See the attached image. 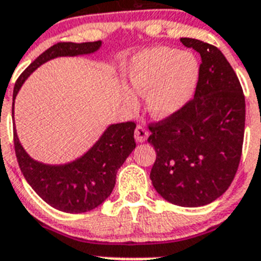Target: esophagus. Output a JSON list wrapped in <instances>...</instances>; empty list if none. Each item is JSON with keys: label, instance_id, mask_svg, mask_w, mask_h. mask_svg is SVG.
<instances>
[{"label": "esophagus", "instance_id": "1", "mask_svg": "<svg viewBox=\"0 0 261 261\" xmlns=\"http://www.w3.org/2000/svg\"><path fill=\"white\" fill-rule=\"evenodd\" d=\"M149 137V132L146 130V128L142 125H137L136 126L135 130V138L137 142H145Z\"/></svg>", "mask_w": 261, "mask_h": 261}]
</instances>
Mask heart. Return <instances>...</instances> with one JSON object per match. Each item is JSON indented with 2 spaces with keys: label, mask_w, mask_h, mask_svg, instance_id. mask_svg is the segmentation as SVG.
<instances>
[{
  "label": "heart",
  "mask_w": 261,
  "mask_h": 261,
  "mask_svg": "<svg viewBox=\"0 0 261 261\" xmlns=\"http://www.w3.org/2000/svg\"><path fill=\"white\" fill-rule=\"evenodd\" d=\"M200 66L192 53L168 47L142 52L129 68L130 90L121 91L123 103L136 108V96L145 98L146 110L156 120L179 114L195 94Z\"/></svg>",
  "instance_id": "b5f03b06"
}]
</instances>
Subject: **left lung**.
Segmentation results:
<instances>
[{
  "mask_svg": "<svg viewBox=\"0 0 261 261\" xmlns=\"http://www.w3.org/2000/svg\"><path fill=\"white\" fill-rule=\"evenodd\" d=\"M183 45L201 56L195 98L175 116L149 126L156 151L150 179L156 192L184 208L208 205L238 170L246 120L243 90L218 48L197 39Z\"/></svg>",
  "mask_w": 261,
  "mask_h": 261,
  "instance_id": "8db88e82",
  "label": "left lung"
}]
</instances>
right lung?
I'll use <instances>...</instances> for the list:
<instances>
[{
  "mask_svg": "<svg viewBox=\"0 0 261 261\" xmlns=\"http://www.w3.org/2000/svg\"><path fill=\"white\" fill-rule=\"evenodd\" d=\"M102 47V41L90 43H57L43 52L23 71L14 86V103L27 78L43 64L57 57L91 55ZM136 124H111L98 141L86 153L68 163L49 165L32 158L18 138L14 123V147L20 171L41 199L57 211L85 213L102 204L114 190L116 174L129 154L135 150Z\"/></svg>",
  "mask_w": 261,
  "mask_h": 261,
  "instance_id": "1",
  "label": "right lung"
}]
</instances>
